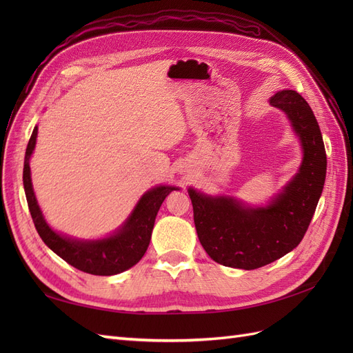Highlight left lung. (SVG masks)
<instances>
[{
  "mask_svg": "<svg viewBox=\"0 0 353 353\" xmlns=\"http://www.w3.org/2000/svg\"><path fill=\"white\" fill-rule=\"evenodd\" d=\"M270 104L285 113L302 148V163L283 190L266 205L252 206L232 196L188 188L203 249L230 268H261L297 248L324 188L327 156L312 109L293 90L275 92Z\"/></svg>",
  "mask_w": 353,
  "mask_h": 353,
  "instance_id": "1",
  "label": "left lung"
}]
</instances>
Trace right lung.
<instances>
[{
  "instance_id": "add662e5",
  "label": "right lung",
  "mask_w": 353,
  "mask_h": 353,
  "mask_svg": "<svg viewBox=\"0 0 353 353\" xmlns=\"http://www.w3.org/2000/svg\"><path fill=\"white\" fill-rule=\"evenodd\" d=\"M37 137L38 126L34 128L26 147L23 187L30 216L42 241L63 261L79 271L92 275H116L132 268L141 261L150 244L156 215L163 200L170 191L179 188L174 185H156L145 191L137 201L130 216L108 237L94 240L69 237L48 225L34 193L29 162L35 150Z\"/></svg>"
}]
</instances>
